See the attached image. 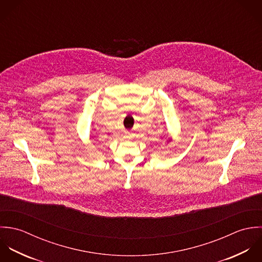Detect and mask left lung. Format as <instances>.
<instances>
[{
    "label": "left lung",
    "instance_id": "8db88e82",
    "mask_svg": "<svg viewBox=\"0 0 262 262\" xmlns=\"http://www.w3.org/2000/svg\"><path fill=\"white\" fill-rule=\"evenodd\" d=\"M172 141V138H170V139H168V141H167V143H170Z\"/></svg>",
    "mask_w": 262,
    "mask_h": 262
}]
</instances>
